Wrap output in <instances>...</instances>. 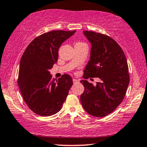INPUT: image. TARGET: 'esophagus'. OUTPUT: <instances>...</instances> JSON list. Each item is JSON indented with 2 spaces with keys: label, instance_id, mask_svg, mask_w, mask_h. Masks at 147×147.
<instances>
[{
  "label": "esophagus",
  "instance_id": "obj_1",
  "mask_svg": "<svg viewBox=\"0 0 147 147\" xmlns=\"http://www.w3.org/2000/svg\"><path fill=\"white\" fill-rule=\"evenodd\" d=\"M72 81H73L74 83H79V81H78V80L76 79H72Z\"/></svg>",
  "mask_w": 147,
  "mask_h": 147
}]
</instances>
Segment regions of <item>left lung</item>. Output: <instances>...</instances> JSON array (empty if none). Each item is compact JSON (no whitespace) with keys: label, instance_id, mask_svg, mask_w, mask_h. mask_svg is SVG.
I'll use <instances>...</instances> for the list:
<instances>
[{"label":"left lung","instance_id":"obj_1","mask_svg":"<svg viewBox=\"0 0 147 147\" xmlns=\"http://www.w3.org/2000/svg\"><path fill=\"white\" fill-rule=\"evenodd\" d=\"M91 44L90 60L84 70V79L98 77L94 86L87 80L81 83L85 91L81 102L89 114L106 116L120 104L128 89V66L126 56L118 43L106 35L83 31Z\"/></svg>","mask_w":147,"mask_h":147}]
</instances>
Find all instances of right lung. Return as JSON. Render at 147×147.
<instances>
[{
	"label": "right lung",
	"instance_id": "obj_1",
	"mask_svg": "<svg viewBox=\"0 0 147 147\" xmlns=\"http://www.w3.org/2000/svg\"><path fill=\"white\" fill-rule=\"evenodd\" d=\"M74 31H52L39 36L25 49L19 65L18 85L27 106L36 114L50 116L58 113L72 85L64 74L52 79L50 70L58 58V49Z\"/></svg>",
	"mask_w": 147,
	"mask_h": 147
}]
</instances>
